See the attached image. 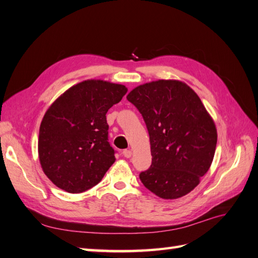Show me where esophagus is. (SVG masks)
Masks as SVG:
<instances>
[{
    "label": "esophagus",
    "mask_w": 258,
    "mask_h": 258,
    "mask_svg": "<svg viewBox=\"0 0 258 258\" xmlns=\"http://www.w3.org/2000/svg\"><path fill=\"white\" fill-rule=\"evenodd\" d=\"M122 155H123V157L130 158L131 156H132V151H131V150H124V151L122 152Z\"/></svg>",
    "instance_id": "34e87169"
}]
</instances>
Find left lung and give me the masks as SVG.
I'll return each mask as SVG.
<instances>
[{
  "label": "left lung",
  "mask_w": 258,
  "mask_h": 258,
  "mask_svg": "<svg viewBox=\"0 0 258 258\" xmlns=\"http://www.w3.org/2000/svg\"><path fill=\"white\" fill-rule=\"evenodd\" d=\"M127 99L142 114L150 135L152 165L140 179L162 199L185 196L213 161L217 142L213 118L197 93L181 81L140 85Z\"/></svg>",
  "instance_id": "obj_1"
}]
</instances>
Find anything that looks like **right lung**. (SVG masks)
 Segmentation results:
<instances>
[{
	"instance_id": "obj_1",
	"label": "right lung",
	"mask_w": 258,
	"mask_h": 258,
	"mask_svg": "<svg viewBox=\"0 0 258 258\" xmlns=\"http://www.w3.org/2000/svg\"><path fill=\"white\" fill-rule=\"evenodd\" d=\"M126 86L87 80L66 90L46 111L38 135V158L60 189L79 194L97 185L115 162L106 113Z\"/></svg>"
}]
</instances>
